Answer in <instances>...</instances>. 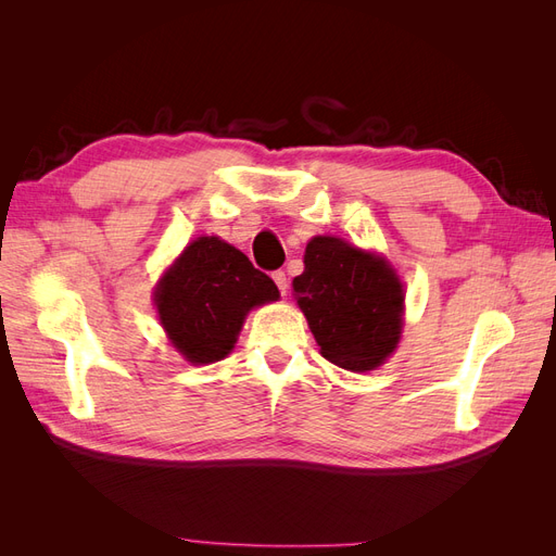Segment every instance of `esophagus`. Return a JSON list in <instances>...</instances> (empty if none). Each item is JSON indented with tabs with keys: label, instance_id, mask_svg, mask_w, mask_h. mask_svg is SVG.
<instances>
[{
	"label": "esophagus",
	"instance_id": "34e87169",
	"mask_svg": "<svg viewBox=\"0 0 556 556\" xmlns=\"http://www.w3.org/2000/svg\"><path fill=\"white\" fill-rule=\"evenodd\" d=\"M274 282L278 285V290H280L282 296L288 294V276H285V271H276L274 274Z\"/></svg>",
	"mask_w": 556,
	"mask_h": 556
}]
</instances>
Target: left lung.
<instances>
[{
	"label": "left lung",
	"instance_id": "8db88e82",
	"mask_svg": "<svg viewBox=\"0 0 556 556\" xmlns=\"http://www.w3.org/2000/svg\"><path fill=\"white\" fill-rule=\"evenodd\" d=\"M304 266L292 288L323 357L357 374L384 364L399 345L406 299L392 264L343 239L315 237Z\"/></svg>",
	"mask_w": 556,
	"mask_h": 556
}]
</instances>
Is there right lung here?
<instances>
[{"instance_id":"1","label":"right lung","mask_w":556,"mask_h":556,"mask_svg":"<svg viewBox=\"0 0 556 556\" xmlns=\"http://www.w3.org/2000/svg\"><path fill=\"white\" fill-rule=\"evenodd\" d=\"M278 296L276 282L241 250L217 237H199L160 278L155 306L172 345L190 364L204 366L225 359L245 315Z\"/></svg>"}]
</instances>
